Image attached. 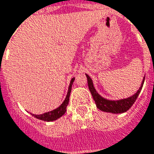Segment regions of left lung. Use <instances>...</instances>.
<instances>
[{"label":"left lung","instance_id":"obj_1","mask_svg":"<svg viewBox=\"0 0 154 154\" xmlns=\"http://www.w3.org/2000/svg\"><path fill=\"white\" fill-rule=\"evenodd\" d=\"M87 78H88V88L91 92V94L93 96L94 100L95 102V104L96 107L100 109V110H103L105 112H111V113H124L127 111L132 105L135 103L136 99L137 98L138 94L140 93L141 89H142V87H143V84L145 82V77H144V80H143V82L141 84V87L139 88V89L137 91V93L135 94H133L132 96L126 98V99H122V100H118V101H109V100H107L104 99L103 97H102L99 94L96 92V90L94 89V88L93 82H92V80L91 78L86 74Z\"/></svg>","mask_w":154,"mask_h":154}]
</instances>
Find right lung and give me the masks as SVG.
I'll use <instances>...</instances> for the list:
<instances>
[{
	"label": "right lung",
	"mask_w": 154,
	"mask_h": 154,
	"mask_svg": "<svg viewBox=\"0 0 154 154\" xmlns=\"http://www.w3.org/2000/svg\"><path fill=\"white\" fill-rule=\"evenodd\" d=\"M74 81V78H72L71 80V82H70V85H69V88H68V92H67V94H66V97L65 99V101L63 102V103L57 109L50 111V112H47V113H45V114H42V115H33L36 118L38 119H40V120H43V121H46V122H51V121H54L58 118H60V116L64 115L66 111V107L68 105V102H69V97H70V93H71V89H72V82Z\"/></svg>",
	"instance_id": "1"
}]
</instances>
